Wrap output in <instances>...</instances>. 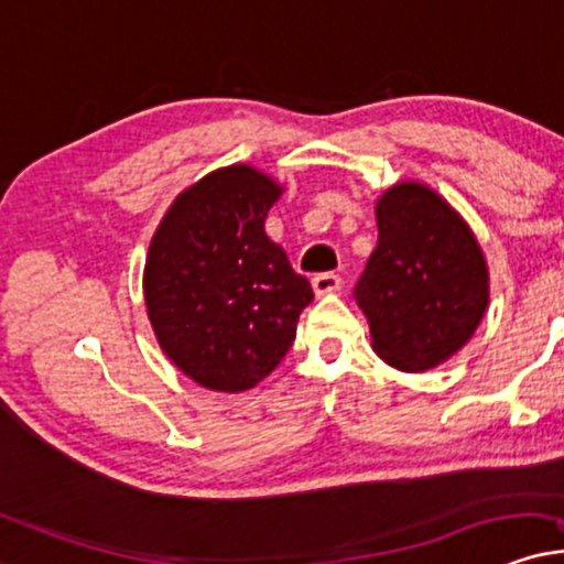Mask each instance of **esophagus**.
<instances>
[{
    "mask_svg": "<svg viewBox=\"0 0 564 564\" xmlns=\"http://www.w3.org/2000/svg\"><path fill=\"white\" fill-rule=\"evenodd\" d=\"M311 284H314L316 295H329L337 293L343 280H339V274H335V271H322V274H316L314 280H311Z\"/></svg>",
    "mask_w": 564,
    "mask_h": 564,
    "instance_id": "34e87169",
    "label": "esophagus"
}]
</instances>
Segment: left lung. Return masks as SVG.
<instances>
[{
	"instance_id": "left-lung-1",
	"label": "left lung",
	"mask_w": 564,
	"mask_h": 564,
	"mask_svg": "<svg viewBox=\"0 0 564 564\" xmlns=\"http://www.w3.org/2000/svg\"><path fill=\"white\" fill-rule=\"evenodd\" d=\"M379 242L352 290L373 350L426 371L474 337L489 305V271L468 225L426 185L400 183L377 204Z\"/></svg>"
}]
</instances>
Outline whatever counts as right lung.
I'll list each match as a JSON object with an SVG mask.
<instances>
[{"label": "right lung", "instance_id": "right-lung-1", "mask_svg": "<svg viewBox=\"0 0 564 564\" xmlns=\"http://www.w3.org/2000/svg\"><path fill=\"white\" fill-rule=\"evenodd\" d=\"M282 187L248 164L180 193L151 240L145 308L180 371L214 392H242L293 347L314 290L263 232Z\"/></svg>", "mask_w": 564, "mask_h": 564}]
</instances>
